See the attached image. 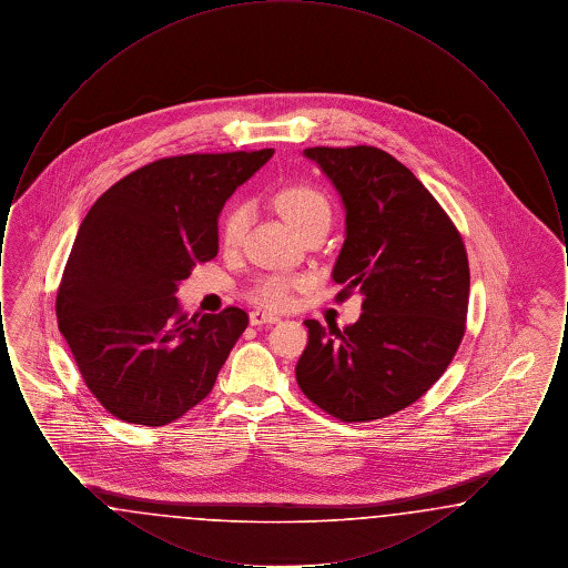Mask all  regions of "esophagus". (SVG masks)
<instances>
[{
    "label": "esophagus",
    "mask_w": 568,
    "mask_h": 568,
    "mask_svg": "<svg viewBox=\"0 0 568 568\" xmlns=\"http://www.w3.org/2000/svg\"><path fill=\"white\" fill-rule=\"evenodd\" d=\"M248 322H251V325L276 324L278 317L272 315V313H266V311H251Z\"/></svg>",
    "instance_id": "1"
}]
</instances>
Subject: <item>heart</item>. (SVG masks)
Listing matches in <instances>:
<instances>
[{"label":"heart","instance_id":"heart-1","mask_svg":"<svg viewBox=\"0 0 568 568\" xmlns=\"http://www.w3.org/2000/svg\"><path fill=\"white\" fill-rule=\"evenodd\" d=\"M272 202L276 211L285 216L300 234L317 223H324V221L329 223V216H332V209L324 193L306 183L287 185L276 191ZM246 227H248V209L244 204H232L221 219V244L230 251L239 248L243 244ZM292 287H294V281L285 276H268L257 283L253 297L266 306H283L290 300Z\"/></svg>","mask_w":568,"mask_h":568}]
</instances>
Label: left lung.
<instances>
[{"instance_id": "obj_1", "label": "left lung", "mask_w": 568, "mask_h": 568, "mask_svg": "<svg viewBox=\"0 0 568 568\" xmlns=\"http://www.w3.org/2000/svg\"><path fill=\"white\" fill-rule=\"evenodd\" d=\"M341 193L345 243L332 278L364 296L355 324L306 320L296 378L341 422H373L422 398L458 352L470 272L456 225L417 176L377 146L304 149Z\"/></svg>"}]
</instances>
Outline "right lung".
I'll use <instances>...</instances> for the list:
<instances>
[{
    "mask_svg": "<svg viewBox=\"0 0 568 568\" xmlns=\"http://www.w3.org/2000/svg\"><path fill=\"white\" fill-rule=\"evenodd\" d=\"M272 149L193 153L138 168L82 219L57 292V322L91 394L158 428L202 403L248 324L239 306L181 311L179 283L219 251L225 200Z\"/></svg>",
    "mask_w": 568,
    "mask_h": 568,
    "instance_id": "1",
    "label": "right lung"
}]
</instances>
